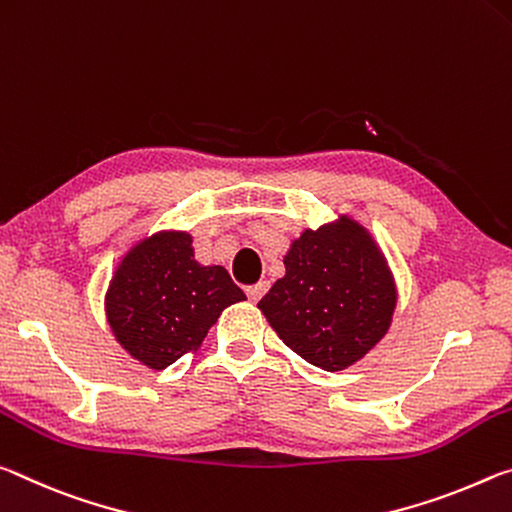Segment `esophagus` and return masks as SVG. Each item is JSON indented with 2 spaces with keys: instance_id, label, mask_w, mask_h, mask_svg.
Returning <instances> with one entry per match:
<instances>
[{
  "instance_id": "esophagus-1",
  "label": "esophagus",
  "mask_w": 512,
  "mask_h": 512,
  "mask_svg": "<svg viewBox=\"0 0 512 512\" xmlns=\"http://www.w3.org/2000/svg\"><path fill=\"white\" fill-rule=\"evenodd\" d=\"M267 288H270V283H267V281L256 283V286H249V288H247V297H249L251 301H258V299H261V297L265 295Z\"/></svg>"
}]
</instances>
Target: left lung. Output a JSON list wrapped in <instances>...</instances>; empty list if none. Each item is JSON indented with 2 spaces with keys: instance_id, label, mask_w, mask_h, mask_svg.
I'll list each match as a JSON object with an SVG mask.
<instances>
[{
  "instance_id": "8db88e82",
  "label": "left lung",
  "mask_w": 512,
  "mask_h": 512,
  "mask_svg": "<svg viewBox=\"0 0 512 512\" xmlns=\"http://www.w3.org/2000/svg\"><path fill=\"white\" fill-rule=\"evenodd\" d=\"M286 274L258 301L283 345L326 372L347 370L379 345L397 283L379 242L349 215L304 229L283 256Z\"/></svg>"
}]
</instances>
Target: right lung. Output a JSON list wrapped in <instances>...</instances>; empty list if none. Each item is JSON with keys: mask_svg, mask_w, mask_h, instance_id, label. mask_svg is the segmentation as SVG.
<instances>
[{"mask_svg": "<svg viewBox=\"0 0 512 512\" xmlns=\"http://www.w3.org/2000/svg\"><path fill=\"white\" fill-rule=\"evenodd\" d=\"M245 299L222 265L195 261L188 231H156L117 263L104 311L131 358L165 370L201 347L226 306Z\"/></svg>", "mask_w": 512, "mask_h": 512, "instance_id": "add662e5", "label": "right lung"}]
</instances>
